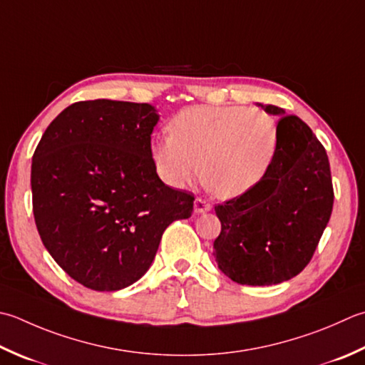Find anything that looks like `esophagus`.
I'll return each mask as SVG.
<instances>
[{"label":"esophagus","mask_w":365,"mask_h":365,"mask_svg":"<svg viewBox=\"0 0 365 365\" xmlns=\"http://www.w3.org/2000/svg\"><path fill=\"white\" fill-rule=\"evenodd\" d=\"M212 210V204L207 201V199L202 197H197L195 201V212L196 213H205V212H210Z\"/></svg>","instance_id":"esophagus-1"}]
</instances>
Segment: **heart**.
I'll use <instances>...</instances> for the list:
<instances>
[{
  "label": "heart",
  "instance_id": "1",
  "mask_svg": "<svg viewBox=\"0 0 365 365\" xmlns=\"http://www.w3.org/2000/svg\"><path fill=\"white\" fill-rule=\"evenodd\" d=\"M170 133L152 144L163 180L182 188L204 173L220 197H237L258 187L272 168L280 139L269 112L245 106L190 107L174 117Z\"/></svg>",
  "mask_w": 365,
  "mask_h": 365
}]
</instances>
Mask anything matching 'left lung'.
Returning a JSON list of instances; mask_svg holds the SVG:
<instances>
[{"label":"left lung","mask_w":365,"mask_h":365,"mask_svg":"<svg viewBox=\"0 0 365 365\" xmlns=\"http://www.w3.org/2000/svg\"><path fill=\"white\" fill-rule=\"evenodd\" d=\"M259 106L282 115L272 168L252 191L215 205L221 232L213 256L221 272L248 287H269L301 274L334 205L329 160L309 125L277 106Z\"/></svg>","instance_id":"obj_1"}]
</instances>
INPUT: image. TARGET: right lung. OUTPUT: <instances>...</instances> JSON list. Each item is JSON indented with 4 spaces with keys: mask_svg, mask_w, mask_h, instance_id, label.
I'll return each mask as SVG.
<instances>
[{
    "mask_svg": "<svg viewBox=\"0 0 365 365\" xmlns=\"http://www.w3.org/2000/svg\"><path fill=\"white\" fill-rule=\"evenodd\" d=\"M147 103L110 99L66 107L42 134L31 163L33 213L56 264L95 291L144 275L166 227L191 217L195 195L156 174Z\"/></svg>",
    "mask_w": 365,
    "mask_h": 365,
    "instance_id": "1",
    "label": "right lung"
}]
</instances>
